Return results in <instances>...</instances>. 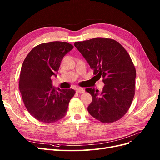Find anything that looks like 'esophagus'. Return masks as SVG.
Returning <instances> with one entry per match:
<instances>
[{"label": "esophagus", "instance_id": "1", "mask_svg": "<svg viewBox=\"0 0 160 160\" xmlns=\"http://www.w3.org/2000/svg\"><path fill=\"white\" fill-rule=\"evenodd\" d=\"M76 92L78 93H83L85 92V90L83 88H77L76 90Z\"/></svg>", "mask_w": 160, "mask_h": 160}]
</instances>
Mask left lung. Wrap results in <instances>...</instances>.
<instances>
[{"mask_svg":"<svg viewBox=\"0 0 160 160\" xmlns=\"http://www.w3.org/2000/svg\"><path fill=\"white\" fill-rule=\"evenodd\" d=\"M74 45L105 84L100 93L94 88L85 89L92 96L89 114L103 123L119 120L127 113L135 95L136 71L128 52L111 38H95Z\"/></svg>","mask_w":160,"mask_h":160,"instance_id":"8db88e82","label":"left lung"}]
</instances>
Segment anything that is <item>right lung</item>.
Returning <instances> with one entry per match:
<instances>
[{
	"instance_id": "add662e5",
	"label": "right lung",
	"mask_w": 160,
	"mask_h": 160,
	"mask_svg": "<svg viewBox=\"0 0 160 160\" xmlns=\"http://www.w3.org/2000/svg\"><path fill=\"white\" fill-rule=\"evenodd\" d=\"M73 49L66 42L42 43L29 52L21 67L19 90L24 104L36 119L50 123L64 118L75 91L52 86L63 57Z\"/></svg>"
}]
</instances>
